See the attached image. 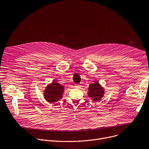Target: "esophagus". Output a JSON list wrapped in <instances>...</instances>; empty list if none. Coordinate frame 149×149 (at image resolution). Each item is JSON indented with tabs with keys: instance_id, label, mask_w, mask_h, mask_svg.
<instances>
[{
	"instance_id": "1",
	"label": "esophagus",
	"mask_w": 149,
	"mask_h": 149,
	"mask_svg": "<svg viewBox=\"0 0 149 149\" xmlns=\"http://www.w3.org/2000/svg\"><path fill=\"white\" fill-rule=\"evenodd\" d=\"M80 87H81V85H74V88H80Z\"/></svg>"
}]
</instances>
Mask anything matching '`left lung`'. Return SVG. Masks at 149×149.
Listing matches in <instances>:
<instances>
[{
	"instance_id": "8db88e82",
	"label": "left lung",
	"mask_w": 149,
	"mask_h": 149,
	"mask_svg": "<svg viewBox=\"0 0 149 149\" xmlns=\"http://www.w3.org/2000/svg\"><path fill=\"white\" fill-rule=\"evenodd\" d=\"M88 90V96L92 98L93 100L95 101H99L104 95V89L101 86L97 81L92 84H90Z\"/></svg>"
}]
</instances>
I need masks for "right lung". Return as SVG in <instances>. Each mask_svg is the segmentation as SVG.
<instances>
[{
    "instance_id": "right-lung-1",
    "label": "right lung",
    "mask_w": 149,
    "mask_h": 149,
    "mask_svg": "<svg viewBox=\"0 0 149 149\" xmlns=\"http://www.w3.org/2000/svg\"><path fill=\"white\" fill-rule=\"evenodd\" d=\"M64 89V86L54 81L46 87L44 91L45 99L51 103L58 101L63 97Z\"/></svg>"
}]
</instances>
